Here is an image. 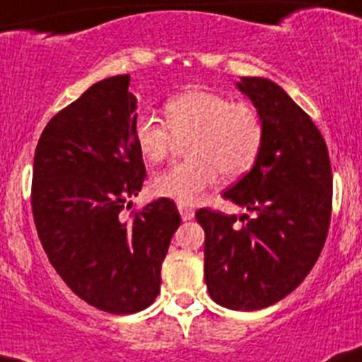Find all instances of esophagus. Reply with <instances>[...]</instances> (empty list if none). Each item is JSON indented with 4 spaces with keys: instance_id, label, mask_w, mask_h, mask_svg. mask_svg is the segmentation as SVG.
<instances>
[{
    "instance_id": "esophagus-1",
    "label": "esophagus",
    "mask_w": 362,
    "mask_h": 362,
    "mask_svg": "<svg viewBox=\"0 0 362 362\" xmlns=\"http://www.w3.org/2000/svg\"><path fill=\"white\" fill-rule=\"evenodd\" d=\"M178 211H180V216L184 221L193 220L194 218V211L191 207H187V205H178Z\"/></svg>"
}]
</instances>
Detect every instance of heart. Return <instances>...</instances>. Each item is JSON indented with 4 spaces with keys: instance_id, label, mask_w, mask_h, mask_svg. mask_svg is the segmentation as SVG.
Masks as SVG:
<instances>
[{
    "instance_id": "heart-1",
    "label": "heart",
    "mask_w": 362,
    "mask_h": 362,
    "mask_svg": "<svg viewBox=\"0 0 362 362\" xmlns=\"http://www.w3.org/2000/svg\"><path fill=\"white\" fill-rule=\"evenodd\" d=\"M165 122L141 113L133 120L139 153L151 164L165 160L177 141L189 139L191 160L169 168L153 182V191L178 205L202 200L218 173L236 178L247 173L263 146V120L249 103H233L227 95L191 90L164 104Z\"/></svg>"
}]
</instances>
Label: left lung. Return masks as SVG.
Here are the masks:
<instances>
[{
    "label": "left lung",
    "instance_id": "8db88e82",
    "mask_svg": "<svg viewBox=\"0 0 362 362\" xmlns=\"http://www.w3.org/2000/svg\"><path fill=\"white\" fill-rule=\"evenodd\" d=\"M238 90L263 120L252 169L223 193L243 214L197 211L205 233L204 276L209 296L230 310H259L291 294L323 250L332 214L327 142L281 86L242 77Z\"/></svg>",
    "mask_w": 362,
    "mask_h": 362
}]
</instances>
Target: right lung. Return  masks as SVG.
<instances>
[{"label":"right lung","mask_w":362,"mask_h":362,"mask_svg":"<svg viewBox=\"0 0 362 362\" xmlns=\"http://www.w3.org/2000/svg\"><path fill=\"white\" fill-rule=\"evenodd\" d=\"M128 86L129 76L108 77L55 113L39 136L32 175V213L48 259L74 294L110 314L155 301L180 226L168 198L124 214L146 178Z\"/></svg>","instance_id":"obj_1"}]
</instances>
